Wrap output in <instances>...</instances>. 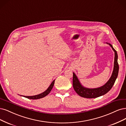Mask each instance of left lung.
<instances>
[{"mask_svg":"<svg viewBox=\"0 0 126 126\" xmlns=\"http://www.w3.org/2000/svg\"><path fill=\"white\" fill-rule=\"evenodd\" d=\"M106 44L109 45L114 50L115 53V58H114V69L112 71V75L110 78V79L106 82V83L101 87L97 88L90 89L85 88L82 85L80 81L78 79L77 76L76 75L74 72H73V87L76 93L80 95V96L92 98L98 97L102 95L106 94L109 91L112 86L114 84L117 78L118 71H119V65L118 63V55L117 53L116 50L113 48L112 46L110 43H106Z\"/></svg>","mask_w":126,"mask_h":126,"instance_id":"left-lung-1","label":"left lung"}]
</instances>
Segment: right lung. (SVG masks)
Instances as JSON below:
<instances>
[{"mask_svg":"<svg viewBox=\"0 0 126 126\" xmlns=\"http://www.w3.org/2000/svg\"><path fill=\"white\" fill-rule=\"evenodd\" d=\"M55 80L51 82V83L50 84V85H49V87L47 88V89L44 92H43L40 94H38V95H33V96H23V95H20V96H22L26 98H28L29 99H40L41 98L44 97L45 96H46V95H48L50 92L51 91V89H53V86L54 85V83H55Z\"/></svg>","mask_w":126,"mask_h":126,"instance_id":"right-lung-1","label":"right lung"}]
</instances>
